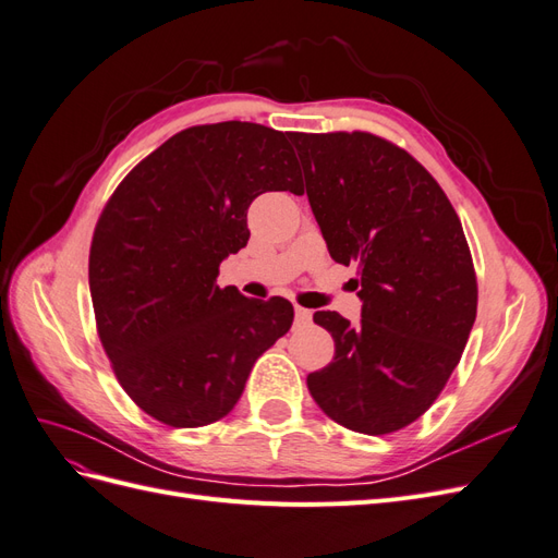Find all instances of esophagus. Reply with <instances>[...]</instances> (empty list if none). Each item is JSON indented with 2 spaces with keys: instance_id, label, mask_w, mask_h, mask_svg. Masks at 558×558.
Wrapping results in <instances>:
<instances>
[{
  "instance_id": "esophagus-1",
  "label": "esophagus",
  "mask_w": 558,
  "mask_h": 558,
  "mask_svg": "<svg viewBox=\"0 0 558 558\" xmlns=\"http://www.w3.org/2000/svg\"><path fill=\"white\" fill-rule=\"evenodd\" d=\"M295 318H298V324H310L312 312L305 307H295Z\"/></svg>"
}]
</instances>
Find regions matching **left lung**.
<instances>
[{"mask_svg":"<svg viewBox=\"0 0 558 558\" xmlns=\"http://www.w3.org/2000/svg\"><path fill=\"white\" fill-rule=\"evenodd\" d=\"M335 263L359 267L361 324L316 312L335 359L307 377L337 424L386 435L442 393L477 316V277L449 197L408 150L369 132H289ZM305 193V191H302Z\"/></svg>","mask_w":558,"mask_h":558,"instance_id":"8db88e82","label":"left lung"}]
</instances>
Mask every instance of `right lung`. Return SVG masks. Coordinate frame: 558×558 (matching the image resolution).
I'll use <instances>...</instances> for the list:
<instances>
[{
  "instance_id": "1",
  "label": "right lung",
  "mask_w": 558,
  "mask_h": 558,
  "mask_svg": "<svg viewBox=\"0 0 558 558\" xmlns=\"http://www.w3.org/2000/svg\"><path fill=\"white\" fill-rule=\"evenodd\" d=\"M269 191H300L289 132L195 125L134 167L99 216L88 260L97 335L125 393L160 424L223 418L293 324L289 300L216 286L218 265L248 242V205Z\"/></svg>"
}]
</instances>
